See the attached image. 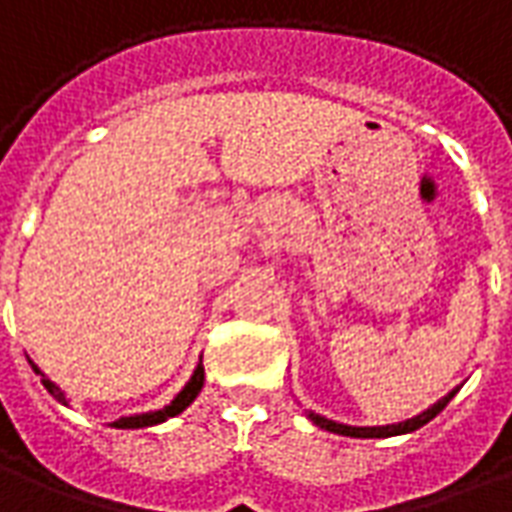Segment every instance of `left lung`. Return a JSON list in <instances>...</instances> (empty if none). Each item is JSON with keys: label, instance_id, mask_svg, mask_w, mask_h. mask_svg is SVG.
<instances>
[{"label": "left lung", "instance_id": "obj_1", "mask_svg": "<svg viewBox=\"0 0 512 512\" xmlns=\"http://www.w3.org/2000/svg\"><path fill=\"white\" fill-rule=\"evenodd\" d=\"M458 389H452L450 395H444L441 400H436L433 406L425 408L422 414L417 417L406 419V422H397V425H378V428H354V425H343V422H334V419H326L321 414H307V417L318 425V428L329 430V433H340V436H351V439H389V436H400V433H411V430L422 428V425H428L430 419L439 414L441 408L450 403L452 397H455Z\"/></svg>", "mask_w": 512, "mask_h": 512}]
</instances>
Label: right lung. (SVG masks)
<instances>
[{"mask_svg":"<svg viewBox=\"0 0 512 512\" xmlns=\"http://www.w3.org/2000/svg\"><path fill=\"white\" fill-rule=\"evenodd\" d=\"M29 365H32V362H29ZM32 370L38 373L40 381H43V386L49 389V395L54 397V400H60L62 406H68V397H65V392H62L60 386L43 376L38 365H32ZM202 381H205V370H202V362H200V365H197V370H194V376L189 378V384L180 389L178 395H175V400H172L169 406L158 408V411H147V414H134V417H120L112 422V428H123V430L126 428H150V425H158V422H164V419H169V417H178L180 411H186V408L194 403V397L200 395Z\"/></svg>","mask_w":512,"mask_h":512,"instance_id":"right-lung-1","label":"right lung"}]
</instances>
